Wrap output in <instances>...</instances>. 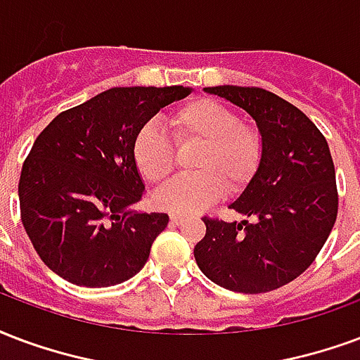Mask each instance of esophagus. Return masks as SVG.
I'll use <instances>...</instances> for the list:
<instances>
[{"mask_svg":"<svg viewBox=\"0 0 360 360\" xmlns=\"http://www.w3.org/2000/svg\"><path fill=\"white\" fill-rule=\"evenodd\" d=\"M169 221H172V225H181V223L185 221V217H183V215H179V214H172Z\"/></svg>","mask_w":360,"mask_h":360,"instance_id":"esophagus-1","label":"esophagus"}]
</instances>
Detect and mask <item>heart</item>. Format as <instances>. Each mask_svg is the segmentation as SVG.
<instances>
[{
  "mask_svg": "<svg viewBox=\"0 0 360 360\" xmlns=\"http://www.w3.org/2000/svg\"><path fill=\"white\" fill-rule=\"evenodd\" d=\"M175 143L181 148L196 146L191 167L183 175L160 187L156 206L173 214L200 212L225 193L236 194L254 181L265 156L262 129L242 122L231 106L215 98H193L169 116ZM133 162L150 183H162L177 166V150L172 139L156 124H145L133 139Z\"/></svg>",
  "mask_w": 360,
  "mask_h": 360,
  "instance_id": "obj_1",
  "label": "heart"
}]
</instances>
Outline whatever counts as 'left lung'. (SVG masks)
<instances>
[{
    "label": "left lung",
    "instance_id": "8db88e82",
    "mask_svg": "<svg viewBox=\"0 0 360 360\" xmlns=\"http://www.w3.org/2000/svg\"><path fill=\"white\" fill-rule=\"evenodd\" d=\"M206 91L255 120L265 156L254 181L229 206L252 221L227 223L206 215L194 259L223 288L271 292L315 262L336 223V169L328 143L297 106L267 89L217 85Z\"/></svg>",
    "mask_w": 360,
    "mask_h": 360
}]
</instances>
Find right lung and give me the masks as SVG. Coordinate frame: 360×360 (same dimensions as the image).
I'll return each instance as SVG.
<instances>
[{"label": "right lung", "mask_w": 360, "mask_h": 360, "mask_svg": "<svg viewBox=\"0 0 360 360\" xmlns=\"http://www.w3.org/2000/svg\"><path fill=\"white\" fill-rule=\"evenodd\" d=\"M183 85L112 87L53 120L18 181L20 219L39 259L65 281L106 288L145 267L167 214L137 212L145 185L133 139Z\"/></svg>", "instance_id": "1"}]
</instances>
